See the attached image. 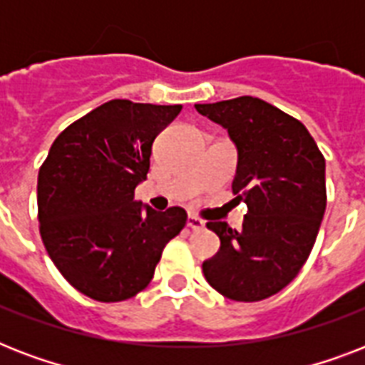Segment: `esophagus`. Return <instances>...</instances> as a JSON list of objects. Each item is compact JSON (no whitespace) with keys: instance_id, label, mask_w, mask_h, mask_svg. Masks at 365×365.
Returning a JSON list of instances; mask_svg holds the SVG:
<instances>
[{"instance_id":"esophagus-1","label":"esophagus","mask_w":365,"mask_h":365,"mask_svg":"<svg viewBox=\"0 0 365 365\" xmlns=\"http://www.w3.org/2000/svg\"><path fill=\"white\" fill-rule=\"evenodd\" d=\"M187 227L193 229V231H200V229H205V222L197 216H189L187 217Z\"/></svg>"}]
</instances>
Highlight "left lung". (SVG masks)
<instances>
[{"instance_id":"8db88e82","label":"left lung","mask_w":365,"mask_h":365,"mask_svg":"<svg viewBox=\"0 0 365 365\" xmlns=\"http://www.w3.org/2000/svg\"><path fill=\"white\" fill-rule=\"evenodd\" d=\"M195 108L227 128L239 151L233 193L248 206L240 231L206 223L222 242L202 263L206 282L227 299H267L297 277L314 246L328 200L324 155L303 123L265 100Z\"/></svg>"}]
</instances>
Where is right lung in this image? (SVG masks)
I'll use <instances>...</instances> for the list:
<instances>
[{"label": "right lung", "mask_w": 365, "mask_h": 365, "mask_svg": "<svg viewBox=\"0 0 365 365\" xmlns=\"http://www.w3.org/2000/svg\"><path fill=\"white\" fill-rule=\"evenodd\" d=\"M182 106L110 100L58 134L37 176V220L48 257L68 282L102 303L140 294L187 214L142 210L157 134Z\"/></svg>", "instance_id": "1"}]
</instances>
